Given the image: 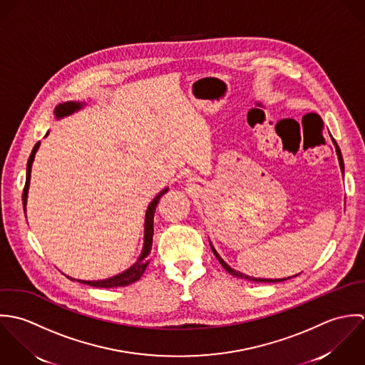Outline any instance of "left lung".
<instances>
[{
    "mask_svg": "<svg viewBox=\"0 0 365 365\" xmlns=\"http://www.w3.org/2000/svg\"><path fill=\"white\" fill-rule=\"evenodd\" d=\"M333 144L336 146V153H337V156H339V163H340V169H341V172L344 173V162H343V156H341V150H340V148L337 145V143L333 140ZM212 245V244H210ZM212 250H213V252H215V255H216V258L219 259L220 264L222 265V268L228 272V274H231V275H234V277H237V278H242V279H247V281H252V282H282V281H287V279H289V278H285V279H265V278H254V277H248V275H245V274H241V272H238V271H235V269H232L228 264H225L224 262V259L220 257L219 254H217V251L215 250V247L212 245ZM296 277V275H294Z\"/></svg>",
    "mask_w": 365,
    "mask_h": 365,
    "instance_id": "8db88e82",
    "label": "left lung"
}]
</instances>
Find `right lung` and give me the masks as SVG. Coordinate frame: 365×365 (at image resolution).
<instances>
[{"mask_svg": "<svg viewBox=\"0 0 365 365\" xmlns=\"http://www.w3.org/2000/svg\"><path fill=\"white\" fill-rule=\"evenodd\" d=\"M84 103H76V101H66V103H62L59 106H56L55 108V117L59 120V118H63V117H68L71 114H73L76 111H78L80 108H83ZM49 133H46L45 137H48ZM41 143H36L31 155H29V159H28V163H26V180H25V187H24V193H22V203H24V212H25V216H26V199H28V189H29V180H31V169H32V163H34V159H35V153L39 148ZM168 192V187L163 189L162 192H159L156 195V197L149 203L148 209H146L145 213V231H144V247H143V252L140 255V258L137 259V262L130 267L127 271L115 275V277H111L108 279H103V281H80V279H73L71 278L72 281H77L80 284H86V285H90V287H94V288H117V287H127V285H131L133 282L138 281L144 271L149 264L148 261V255L150 252V248H152V235H153V215H155V209L159 203V199ZM69 278V277H68Z\"/></svg>", "mask_w": 365, "mask_h": 365, "instance_id": "add662e5", "label": "right lung"}]
</instances>
